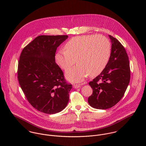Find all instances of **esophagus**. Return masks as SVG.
<instances>
[{
    "label": "esophagus",
    "instance_id": "34e87169",
    "mask_svg": "<svg viewBox=\"0 0 146 146\" xmlns=\"http://www.w3.org/2000/svg\"><path fill=\"white\" fill-rule=\"evenodd\" d=\"M81 86V85L80 84H74L73 85V87L75 89H77V88H80Z\"/></svg>",
    "mask_w": 146,
    "mask_h": 146
}]
</instances>
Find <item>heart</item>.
I'll use <instances>...</instances> for the list:
<instances>
[{
    "instance_id": "1",
    "label": "heart",
    "mask_w": 146,
    "mask_h": 146,
    "mask_svg": "<svg viewBox=\"0 0 146 146\" xmlns=\"http://www.w3.org/2000/svg\"><path fill=\"white\" fill-rule=\"evenodd\" d=\"M66 50H60L56 54V61L66 71V76L70 82L83 81L89 75L94 76L101 74L111 56V45L109 40L102 35L76 36L65 44Z\"/></svg>"
}]
</instances>
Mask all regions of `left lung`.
<instances>
[{"label":"left lung","instance_id":"left-lung-1","mask_svg":"<svg viewBox=\"0 0 146 146\" xmlns=\"http://www.w3.org/2000/svg\"><path fill=\"white\" fill-rule=\"evenodd\" d=\"M111 53L103 71L89 83L93 89L88 102L94 108L106 110L117 104L124 96L130 79L129 58L123 45L111 35Z\"/></svg>","mask_w":146,"mask_h":146}]
</instances>
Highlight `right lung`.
<instances>
[{
  "label": "right lung",
  "instance_id": "1",
  "mask_svg": "<svg viewBox=\"0 0 146 146\" xmlns=\"http://www.w3.org/2000/svg\"><path fill=\"white\" fill-rule=\"evenodd\" d=\"M67 35H40L22 50L18 64V80L29 102L47 114L61 112L69 100L72 85L67 83L55 61L57 47Z\"/></svg>",
  "mask_w": 146,
  "mask_h": 146
}]
</instances>
